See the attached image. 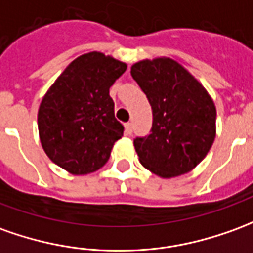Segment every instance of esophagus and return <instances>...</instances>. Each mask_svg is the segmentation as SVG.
Instances as JSON below:
<instances>
[{"label": "esophagus", "mask_w": 253, "mask_h": 253, "mask_svg": "<svg viewBox=\"0 0 253 253\" xmlns=\"http://www.w3.org/2000/svg\"><path fill=\"white\" fill-rule=\"evenodd\" d=\"M131 132H132V125L131 123H126V125H125V134H126V135H131Z\"/></svg>", "instance_id": "1"}]
</instances>
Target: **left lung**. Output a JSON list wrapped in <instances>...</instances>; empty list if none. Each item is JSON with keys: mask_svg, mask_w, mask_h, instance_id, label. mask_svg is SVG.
Returning <instances> with one entry per match:
<instances>
[{"mask_svg": "<svg viewBox=\"0 0 253 253\" xmlns=\"http://www.w3.org/2000/svg\"><path fill=\"white\" fill-rule=\"evenodd\" d=\"M131 77L152 107L149 135L137 137L139 163L162 178L186 174L211 149L216 134V108L196 78L175 60H142Z\"/></svg>", "mask_w": 253, "mask_h": 253, "instance_id": "8db88e82", "label": "left lung"}]
</instances>
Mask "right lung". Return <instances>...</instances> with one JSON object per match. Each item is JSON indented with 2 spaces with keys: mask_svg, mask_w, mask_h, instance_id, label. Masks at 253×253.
Wrapping results in <instances>:
<instances>
[{
  "mask_svg": "<svg viewBox=\"0 0 253 253\" xmlns=\"http://www.w3.org/2000/svg\"><path fill=\"white\" fill-rule=\"evenodd\" d=\"M126 68L112 56L90 52L74 60L50 86L38 109V131L53 163L84 175L108 162L125 130L115 119L109 87Z\"/></svg>",
  "mask_w": 253,
  "mask_h": 253,
  "instance_id": "1",
  "label": "right lung"
}]
</instances>
